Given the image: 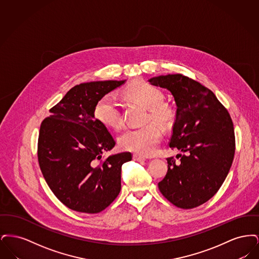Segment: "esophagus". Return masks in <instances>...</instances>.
Segmentation results:
<instances>
[{
    "mask_svg": "<svg viewBox=\"0 0 259 259\" xmlns=\"http://www.w3.org/2000/svg\"><path fill=\"white\" fill-rule=\"evenodd\" d=\"M133 159L136 161L146 160V158H145L144 156H141V155H139V154H134V155H133Z\"/></svg>",
    "mask_w": 259,
    "mask_h": 259,
    "instance_id": "34e87169",
    "label": "esophagus"
}]
</instances>
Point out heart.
<instances>
[{
  "label": "heart",
  "instance_id": "b5f03b06",
  "mask_svg": "<svg viewBox=\"0 0 259 259\" xmlns=\"http://www.w3.org/2000/svg\"><path fill=\"white\" fill-rule=\"evenodd\" d=\"M126 94L131 100L148 109L149 119L161 124L169 123L172 120V108L163 103L164 94L159 88L146 81H137L126 88ZM120 106L115 94H107L97 103L95 116L100 122L118 128L123 122ZM161 137L160 129L154 124H149L145 127L125 130L119 137V144L126 150L150 155L155 152Z\"/></svg>",
  "mask_w": 259,
  "mask_h": 259
}]
</instances>
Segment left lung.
<instances>
[{
    "label": "left lung",
    "instance_id": "1",
    "mask_svg": "<svg viewBox=\"0 0 259 259\" xmlns=\"http://www.w3.org/2000/svg\"><path fill=\"white\" fill-rule=\"evenodd\" d=\"M148 81L168 89L177 105L169 143L182 153L167 158L168 171L158 184L163 196L182 209L206 203L221 188L235 153L233 122L209 88L181 74L154 76Z\"/></svg>",
    "mask_w": 259,
    "mask_h": 259
}]
</instances>
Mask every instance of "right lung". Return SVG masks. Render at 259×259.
Masks as SVG:
<instances>
[{
  "label": "right lung",
  "instance_id": "1",
  "mask_svg": "<svg viewBox=\"0 0 259 259\" xmlns=\"http://www.w3.org/2000/svg\"><path fill=\"white\" fill-rule=\"evenodd\" d=\"M126 80L80 83L50 109L40 124L37 160L51 191L69 209L97 213L109 207L121 189V166L130 152L103 158L115 141L95 118L99 101Z\"/></svg>",
  "mask_w": 259,
  "mask_h": 259
}]
</instances>
